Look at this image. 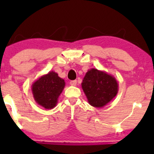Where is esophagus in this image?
Here are the masks:
<instances>
[{"label": "esophagus", "mask_w": 154, "mask_h": 154, "mask_svg": "<svg viewBox=\"0 0 154 154\" xmlns=\"http://www.w3.org/2000/svg\"><path fill=\"white\" fill-rule=\"evenodd\" d=\"M70 85H71L72 86H76L77 85V80L70 81Z\"/></svg>", "instance_id": "1"}]
</instances>
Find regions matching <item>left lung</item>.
I'll use <instances>...</instances> for the list:
<instances>
[{
	"instance_id": "8db88e82",
	"label": "left lung",
	"mask_w": 154,
	"mask_h": 154,
	"mask_svg": "<svg viewBox=\"0 0 154 154\" xmlns=\"http://www.w3.org/2000/svg\"><path fill=\"white\" fill-rule=\"evenodd\" d=\"M82 88L90 105L102 108L116 96L119 85L114 76L92 68L83 78Z\"/></svg>"
}]
</instances>
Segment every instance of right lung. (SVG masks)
<instances>
[{"label":"right lung","instance_id":"1","mask_svg":"<svg viewBox=\"0 0 154 154\" xmlns=\"http://www.w3.org/2000/svg\"><path fill=\"white\" fill-rule=\"evenodd\" d=\"M65 87L64 79L54 71L40 77L32 85V92L36 103L46 109L54 108Z\"/></svg>","mask_w":154,"mask_h":154}]
</instances>
